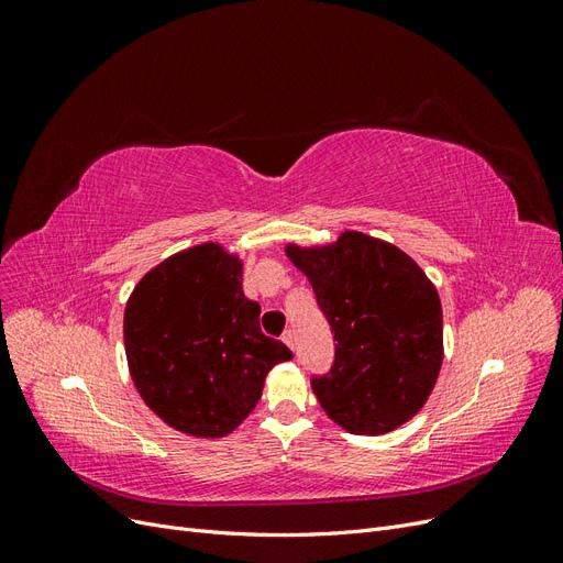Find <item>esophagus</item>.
Returning a JSON list of instances; mask_svg holds the SVG:
<instances>
[{
  "mask_svg": "<svg viewBox=\"0 0 563 563\" xmlns=\"http://www.w3.org/2000/svg\"><path fill=\"white\" fill-rule=\"evenodd\" d=\"M282 340H284V343H286V347H296V333L294 331H286L284 335H282Z\"/></svg>",
  "mask_w": 563,
  "mask_h": 563,
  "instance_id": "34e87169",
  "label": "esophagus"
}]
</instances>
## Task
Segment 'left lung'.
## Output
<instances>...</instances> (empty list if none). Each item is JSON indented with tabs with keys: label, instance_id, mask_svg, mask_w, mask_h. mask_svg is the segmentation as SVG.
Segmentation results:
<instances>
[{
	"label": "left lung",
	"instance_id": "8db88e82",
	"mask_svg": "<svg viewBox=\"0 0 563 563\" xmlns=\"http://www.w3.org/2000/svg\"><path fill=\"white\" fill-rule=\"evenodd\" d=\"M327 314L335 362L312 378L327 416L350 434L376 437L411 420L444 362L437 286L399 246L345 230L335 242L284 246Z\"/></svg>",
	"mask_w": 563,
	"mask_h": 563
}]
</instances>
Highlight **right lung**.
Returning a JSON list of instances; mask_svg holds the SVG:
<instances>
[{
	"mask_svg": "<svg viewBox=\"0 0 563 563\" xmlns=\"http://www.w3.org/2000/svg\"><path fill=\"white\" fill-rule=\"evenodd\" d=\"M242 269L240 253L203 242L147 269L126 300L131 380L150 411L183 434L234 432L272 366L294 356L261 331V305L244 296Z\"/></svg>",
	"mask_w": 563,
	"mask_h": 563,
	"instance_id": "1",
	"label": "right lung"
}]
</instances>
